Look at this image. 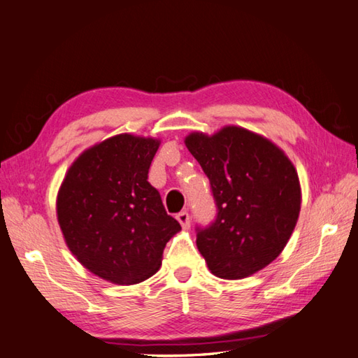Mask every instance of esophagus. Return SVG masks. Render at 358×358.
<instances>
[{"instance_id":"34e87169","label":"esophagus","mask_w":358,"mask_h":358,"mask_svg":"<svg viewBox=\"0 0 358 358\" xmlns=\"http://www.w3.org/2000/svg\"><path fill=\"white\" fill-rule=\"evenodd\" d=\"M177 220L180 222V225L183 228H189L191 227V219H189V214L186 211L177 214Z\"/></svg>"}]
</instances>
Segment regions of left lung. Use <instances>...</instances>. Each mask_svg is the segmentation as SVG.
Returning a JSON list of instances; mask_svg holds the SVG:
<instances>
[{
  "label": "left lung",
  "instance_id": "obj_1",
  "mask_svg": "<svg viewBox=\"0 0 358 358\" xmlns=\"http://www.w3.org/2000/svg\"><path fill=\"white\" fill-rule=\"evenodd\" d=\"M185 144L208 175L217 205L197 248L217 278L243 279L282 253L301 211L298 172L282 149L259 133L225 125L192 131Z\"/></svg>",
  "mask_w": 358,
  "mask_h": 358
}]
</instances>
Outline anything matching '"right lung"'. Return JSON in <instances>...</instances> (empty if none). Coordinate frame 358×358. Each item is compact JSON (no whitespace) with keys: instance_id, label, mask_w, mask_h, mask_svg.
Returning a JSON list of instances; mask_svg holds the SVG:
<instances>
[{"instance_id":"1","label":"right lung","mask_w":358,"mask_h":358,"mask_svg":"<svg viewBox=\"0 0 358 358\" xmlns=\"http://www.w3.org/2000/svg\"><path fill=\"white\" fill-rule=\"evenodd\" d=\"M161 141L130 133L83 150L63 178L55 209L69 251L117 285L155 275L166 243L181 229L147 173Z\"/></svg>"}]
</instances>
